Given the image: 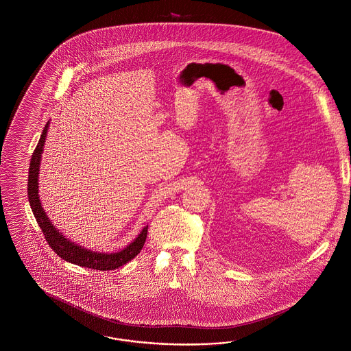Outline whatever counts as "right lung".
Segmentation results:
<instances>
[{
    "mask_svg": "<svg viewBox=\"0 0 351 351\" xmlns=\"http://www.w3.org/2000/svg\"><path fill=\"white\" fill-rule=\"evenodd\" d=\"M47 128H49V122L43 128V135L33 152L31 165H29V175H28V199H29L33 215L36 217V221L40 225L46 242L53 248L56 255L75 265L85 266L88 269L103 270V271L114 270L119 266L125 265L126 263L131 261L135 256L140 254L148 235V226H145L141 230V233L138 234V238L122 251L116 254H99L94 251H88L65 239L63 235L53 228V223H50L49 217L43 211L40 197H38V171H40V160H41Z\"/></svg>",
    "mask_w": 351,
    "mask_h": 351,
    "instance_id": "1",
    "label": "right lung"
}]
</instances>
